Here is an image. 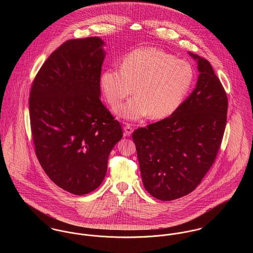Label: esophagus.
Wrapping results in <instances>:
<instances>
[{"mask_svg":"<svg viewBox=\"0 0 253 253\" xmlns=\"http://www.w3.org/2000/svg\"><path fill=\"white\" fill-rule=\"evenodd\" d=\"M124 131H125V135L126 136H130L132 131H133V128L131 126L130 124H126L125 126H124Z\"/></svg>","mask_w":253,"mask_h":253,"instance_id":"1","label":"esophagus"}]
</instances>
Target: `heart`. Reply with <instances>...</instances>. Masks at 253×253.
Instances as JSON below:
<instances>
[{
  "mask_svg": "<svg viewBox=\"0 0 253 253\" xmlns=\"http://www.w3.org/2000/svg\"><path fill=\"white\" fill-rule=\"evenodd\" d=\"M193 81L194 70L187 61L155 47H141L124 57L121 69L102 73L100 87L112 106L134 89L133 98L115 108L123 119L136 121L148 114L153 119H164L180 106Z\"/></svg>",
  "mask_w": 253,
  "mask_h": 253,
  "instance_id": "heart-1",
  "label": "heart"
}]
</instances>
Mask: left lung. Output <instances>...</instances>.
Returning <instances> with one entry per match:
<instances>
[{
	"mask_svg": "<svg viewBox=\"0 0 253 253\" xmlns=\"http://www.w3.org/2000/svg\"><path fill=\"white\" fill-rule=\"evenodd\" d=\"M189 54L200 72L193 92L171 116L132 133L145 189L161 201L196 189L215 161L227 122L220 80L206 58Z\"/></svg>",
	"mask_w": 253,
	"mask_h": 253,
	"instance_id": "left-lung-1",
	"label": "left lung"
}]
</instances>
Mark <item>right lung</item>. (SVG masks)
I'll list each match as a JSON object with an SVG mask.
<instances>
[{"label":"right lung","instance_id":"obj_1","mask_svg":"<svg viewBox=\"0 0 253 253\" xmlns=\"http://www.w3.org/2000/svg\"><path fill=\"white\" fill-rule=\"evenodd\" d=\"M103 44L98 37L66 41L42 65L30 91L37 158L51 181L78 196L102 183L109 154L123 137L99 97Z\"/></svg>","mask_w":253,"mask_h":253}]
</instances>
